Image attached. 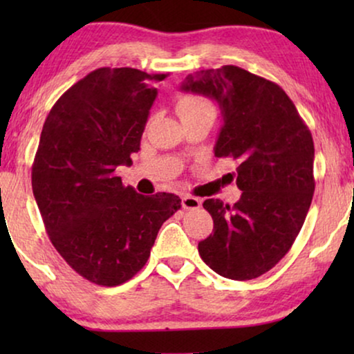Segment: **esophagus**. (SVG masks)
Here are the masks:
<instances>
[{
    "label": "esophagus",
    "instance_id": "obj_1",
    "mask_svg": "<svg viewBox=\"0 0 354 354\" xmlns=\"http://www.w3.org/2000/svg\"><path fill=\"white\" fill-rule=\"evenodd\" d=\"M201 206V200H198L195 196L185 195L182 196V207L183 209H198Z\"/></svg>",
    "mask_w": 354,
    "mask_h": 354
}]
</instances>
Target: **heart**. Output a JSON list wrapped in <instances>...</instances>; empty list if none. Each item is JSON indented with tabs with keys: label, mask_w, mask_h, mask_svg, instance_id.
<instances>
[{
	"label": "heart",
	"mask_w": 354,
	"mask_h": 354,
	"mask_svg": "<svg viewBox=\"0 0 354 354\" xmlns=\"http://www.w3.org/2000/svg\"><path fill=\"white\" fill-rule=\"evenodd\" d=\"M176 113L180 120L193 118H216V108L207 98L200 95H182L176 101Z\"/></svg>",
	"instance_id": "obj_1"
}]
</instances>
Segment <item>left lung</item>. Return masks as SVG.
<instances>
[{
  "instance_id": "obj_1",
  "label": "left lung",
  "mask_w": 354,
  "mask_h": 354,
  "mask_svg": "<svg viewBox=\"0 0 354 354\" xmlns=\"http://www.w3.org/2000/svg\"><path fill=\"white\" fill-rule=\"evenodd\" d=\"M183 91L219 104L224 125L214 154L239 161L234 206L206 200L212 234L201 259L222 277L251 280L274 268L304 224L314 193V143L293 101L274 82L236 66L188 75Z\"/></svg>"
}]
</instances>
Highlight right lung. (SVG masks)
<instances>
[{
    "label": "right lung",
    "instance_id": "1",
    "mask_svg": "<svg viewBox=\"0 0 354 354\" xmlns=\"http://www.w3.org/2000/svg\"><path fill=\"white\" fill-rule=\"evenodd\" d=\"M167 74L101 67L72 85L43 124L32 190L51 243L82 277L127 282L147 264L161 225L180 209L172 193L140 195L115 169L140 149L154 82Z\"/></svg>",
    "mask_w": 354,
    "mask_h": 354
}]
</instances>
